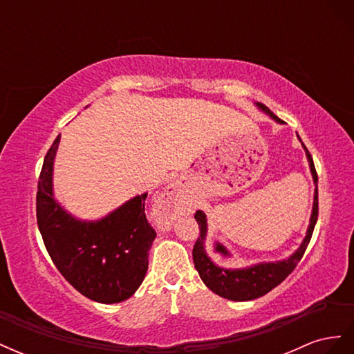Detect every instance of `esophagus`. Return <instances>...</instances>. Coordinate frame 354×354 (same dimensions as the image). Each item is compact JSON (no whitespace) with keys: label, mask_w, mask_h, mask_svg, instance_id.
<instances>
[{"label":"esophagus","mask_w":354,"mask_h":354,"mask_svg":"<svg viewBox=\"0 0 354 354\" xmlns=\"http://www.w3.org/2000/svg\"><path fill=\"white\" fill-rule=\"evenodd\" d=\"M183 208V198H181L177 187H168L158 202L156 224L159 230H169L171 224L176 220L177 214Z\"/></svg>","instance_id":"1"}]
</instances>
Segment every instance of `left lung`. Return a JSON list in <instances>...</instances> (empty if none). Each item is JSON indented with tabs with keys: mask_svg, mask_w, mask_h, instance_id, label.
Returning a JSON list of instances; mask_svg holds the SVG:
<instances>
[{
	"mask_svg": "<svg viewBox=\"0 0 354 354\" xmlns=\"http://www.w3.org/2000/svg\"><path fill=\"white\" fill-rule=\"evenodd\" d=\"M259 108L266 112L267 115H270L276 122L282 124L283 121L279 120L267 106L263 103H257ZM307 159H308V165L310 171H312L313 181H315V201H313V211H312V217H310V226L307 229V234L303 241V243L299 245V248L289 257L286 260L282 261H276V263H260L251 267H246V269H224V267L217 266L214 263L207 251H205V236H207V217L202 211H196L195 214V220L199 224V230L201 234L199 238L195 242L194 246V263L196 270L201 276V279L203 281L212 292H216L217 295L232 299V301H250V299L263 297L264 294L270 292L273 288H276L279 283H282L288 274H291L292 270L299 263V260L303 259V255L306 252L307 245L312 239V234L316 226L317 221V214H319V202H317V173L313 164V158L307 151V147L303 145Z\"/></svg>",
	"mask_w": 354,
	"mask_h": 354,
	"instance_id": "obj_1",
	"label": "left lung"
}]
</instances>
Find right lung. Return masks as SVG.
Instances as JSON below:
<instances>
[{
	"instance_id": "add662e5",
	"label": "right lung",
	"mask_w": 354,
	"mask_h": 354,
	"mask_svg": "<svg viewBox=\"0 0 354 354\" xmlns=\"http://www.w3.org/2000/svg\"><path fill=\"white\" fill-rule=\"evenodd\" d=\"M60 136L44 158L37 192V223L62 276L93 301L121 303L142 285L156 232L138 195L97 221L72 217L53 198V164Z\"/></svg>"
}]
</instances>
